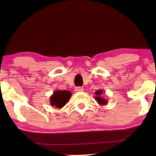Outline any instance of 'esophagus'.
Segmentation results:
<instances>
[{"label": "esophagus", "mask_w": 156, "mask_h": 156, "mask_svg": "<svg viewBox=\"0 0 156 156\" xmlns=\"http://www.w3.org/2000/svg\"><path fill=\"white\" fill-rule=\"evenodd\" d=\"M75 89L76 91H82L83 90H84V89L81 87H75V89Z\"/></svg>", "instance_id": "34e87169"}]
</instances>
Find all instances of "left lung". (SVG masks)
<instances>
[{"label": "left lung", "mask_w": 156, "mask_h": 156, "mask_svg": "<svg viewBox=\"0 0 156 156\" xmlns=\"http://www.w3.org/2000/svg\"><path fill=\"white\" fill-rule=\"evenodd\" d=\"M102 92H103V91L102 90H97V91H96L95 94L97 95V97H96V100L99 102V103L100 104H106V103H107V101H106V99H103V98L101 97V94H102Z\"/></svg>", "instance_id": "8db88e82"}]
</instances>
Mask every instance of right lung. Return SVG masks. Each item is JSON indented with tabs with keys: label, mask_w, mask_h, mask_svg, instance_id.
Wrapping results in <instances>:
<instances>
[{
	"label": "right lung",
	"mask_w": 156,
	"mask_h": 156,
	"mask_svg": "<svg viewBox=\"0 0 156 156\" xmlns=\"http://www.w3.org/2000/svg\"><path fill=\"white\" fill-rule=\"evenodd\" d=\"M71 97V92L69 91H55L52 97H50V103L52 106L57 108H62L69 101Z\"/></svg>",
	"instance_id": "obj_1"
}]
</instances>
